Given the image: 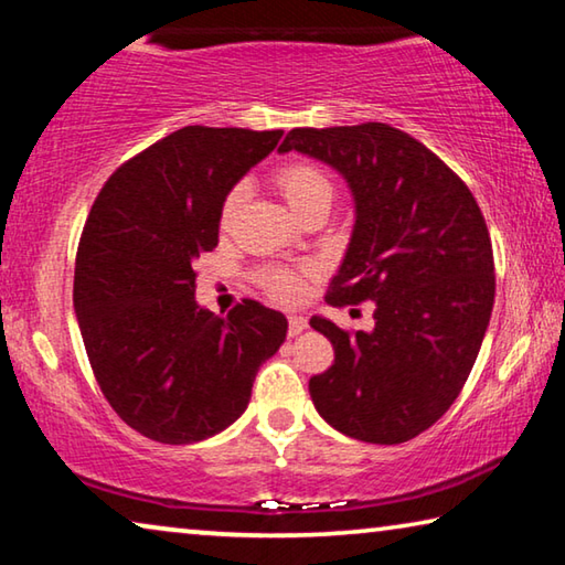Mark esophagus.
Listing matches in <instances>:
<instances>
[{
    "mask_svg": "<svg viewBox=\"0 0 565 565\" xmlns=\"http://www.w3.org/2000/svg\"><path fill=\"white\" fill-rule=\"evenodd\" d=\"M307 327H309V321L303 317H289V337H299Z\"/></svg>",
    "mask_w": 565,
    "mask_h": 565,
    "instance_id": "34e87169",
    "label": "esophagus"
}]
</instances>
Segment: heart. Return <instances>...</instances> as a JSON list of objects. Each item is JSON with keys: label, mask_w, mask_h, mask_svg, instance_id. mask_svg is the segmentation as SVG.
Masks as SVG:
<instances>
[{"label": "heart", "mask_w": 565, "mask_h": 565, "mask_svg": "<svg viewBox=\"0 0 565 565\" xmlns=\"http://www.w3.org/2000/svg\"><path fill=\"white\" fill-rule=\"evenodd\" d=\"M274 183L279 188L286 203L291 205L294 211L301 213L309 211L311 205L317 203H331V195H334V183H331L329 173L321 166L311 163V160H284L274 168ZM246 185L236 183L228 188V193L223 195L221 203V228L228 231L234 226L236 213L244 203ZM262 289L268 297L281 301V303H297L303 297V289H307V271L303 268H291V266H266L256 274Z\"/></svg>", "instance_id": "1"}]
</instances>
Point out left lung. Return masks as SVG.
Returning <instances> with one entry per match:
<instances>
[{
    "label": "left lung",
    "instance_id": "8db88e82",
    "mask_svg": "<svg viewBox=\"0 0 565 565\" xmlns=\"http://www.w3.org/2000/svg\"><path fill=\"white\" fill-rule=\"evenodd\" d=\"M337 168L356 221L327 303L374 301V329L315 317L334 364L309 380L315 407L354 440L407 443L440 419L486 337L495 264L482 211L462 178L387 122L294 128L279 146Z\"/></svg>",
    "mask_w": 565,
    "mask_h": 565
}]
</instances>
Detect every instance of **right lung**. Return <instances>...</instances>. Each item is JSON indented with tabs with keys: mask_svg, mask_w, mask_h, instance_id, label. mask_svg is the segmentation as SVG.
Instances as JSON below:
<instances>
[{
	"mask_svg": "<svg viewBox=\"0 0 565 565\" xmlns=\"http://www.w3.org/2000/svg\"><path fill=\"white\" fill-rule=\"evenodd\" d=\"M281 136L188 125L125 160L89 209L75 258L79 334L105 399L150 440L191 445L236 423L286 339L281 311L244 299L216 317L193 297L223 195Z\"/></svg>",
	"mask_w": 565,
	"mask_h": 565,
	"instance_id": "obj_1",
	"label": "right lung"
}]
</instances>
